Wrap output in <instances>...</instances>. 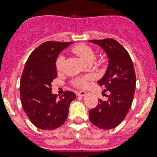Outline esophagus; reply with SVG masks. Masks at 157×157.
Instances as JSON below:
<instances>
[{"label": "esophagus", "mask_w": 157, "mask_h": 157, "mask_svg": "<svg viewBox=\"0 0 157 157\" xmlns=\"http://www.w3.org/2000/svg\"><path fill=\"white\" fill-rule=\"evenodd\" d=\"M86 94V92H85V91H79V92H77V95L78 96H85Z\"/></svg>", "instance_id": "1"}]
</instances>
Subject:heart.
<instances>
[{
    "instance_id": "b5f03b06",
    "label": "heart",
    "mask_w": 157,
    "mask_h": 157,
    "mask_svg": "<svg viewBox=\"0 0 157 157\" xmlns=\"http://www.w3.org/2000/svg\"><path fill=\"white\" fill-rule=\"evenodd\" d=\"M71 51L78 55L83 61L86 63H91L93 60H95L96 56V53L95 49L91 45L84 43H80L74 45ZM64 58L63 56H59L56 61V67L58 71H61L62 69L63 64H64ZM89 80L90 77L88 76H83V77H79L74 79L72 81V84L77 88H86L89 85Z\"/></svg>"
}]
</instances>
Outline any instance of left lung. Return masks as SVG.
Segmentation results:
<instances>
[{
    "mask_svg": "<svg viewBox=\"0 0 157 157\" xmlns=\"http://www.w3.org/2000/svg\"><path fill=\"white\" fill-rule=\"evenodd\" d=\"M106 52L109 66L105 75L97 82L109 91L108 99H99L97 105L89 112L90 121L104 130L118 125L131 109L136 87V75L131 56L118 41L114 39H93Z\"/></svg>",
    "mask_w": 157,
    "mask_h": 157,
    "instance_id": "8db88e82",
    "label": "left lung"
}]
</instances>
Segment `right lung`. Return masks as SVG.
I'll return each mask as SVG.
<instances>
[{"mask_svg":"<svg viewBox=\"0 0 157 157\" xmlns=\"http://www.w3.org/2000/svg\"><path fill=\"white\" fill-rule=\"evenodd\" d=\"M70 42L48 41L29 56L20 79L22 106L31 122L43 130H54L67 120L69 105L75 93H65L58 99L52 93V83L57 77L56 59Z\"/></svg>","mask_w":157,"mask_h":157,"instance_id":"obj_1","label":"right lung"}]
</instances>
